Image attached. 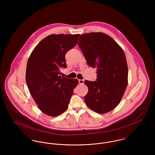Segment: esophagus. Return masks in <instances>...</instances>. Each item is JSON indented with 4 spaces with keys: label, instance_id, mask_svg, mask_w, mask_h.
Instances as JSON below:
<instances>
[{
    "label": "esophagus",
    "instance_id": "1",
    "mask_svg": "<svg viewBox=\"0 0 155 155\" xmlns=\"http://www.w3.org/2000/svg\"><path fill=\"white\" fill-rule=\"evenodd\" d=\"M79 83L80 84H84V81L82 80V79H79Z\"/></svg>",
    "mask_w": 155,
    "mask_h": 155
}]
</instances>
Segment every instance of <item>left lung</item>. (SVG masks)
Masks as SVG:
<instances>
[{"mask_svg":"<svg viewBox=\"0 0 155 155\" xmlns=\"http://www.w3.org/2000/svg\"><path fill=\"white\" fill-rule=\"evenodd\" d=\"M78 44L89 66L97 68V81L84 82L88 88L85 102L96 113L110 111L120 103L128 85L124 51L110 36L101 32L82 35Z\"/></svg>","mask_w":155,"mask_h":155,"instance_id":"obj_1","label":"left lung"}]
</instances>
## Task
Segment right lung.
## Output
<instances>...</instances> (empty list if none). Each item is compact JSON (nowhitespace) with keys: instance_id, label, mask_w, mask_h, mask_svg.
I'll use <instances>...</instances> for the list:
<instances>
[{"instance_id":"add662e5","label":"right lung","mask_w":155,"mask_h":155,"mask_svg":"<svg viewBox=\"0 0 155 155\" xmlns=\"http://www.w3.org/2000/svg\"><path fill=\"white\" fill-rule=\"evenodd\" d=\"M79 34L51 35L42 39L31 53L25 81L39 109L46 115L58 116L66 110L77 79L61 76L66 68L65 55L78 42Z\"/></svg>"}]
</instances>
